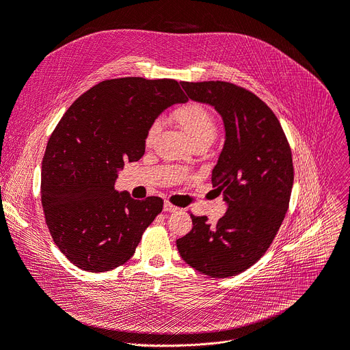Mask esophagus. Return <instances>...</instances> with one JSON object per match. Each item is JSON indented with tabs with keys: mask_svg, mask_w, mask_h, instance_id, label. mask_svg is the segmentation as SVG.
I'll list each match as a JSON object with an SVG mask.
<instances>
[{
	"mask_svg": "<svg viewBox=\"0 0 350 350\" xmlns=\"http://www.w3.org/2000/svg\"><path fill=\"white\" fill-rule=\"evenodd\" d=\"M163 210L167 211V213H176V211H178V207H176V206L170 204V203H164Z\"/></svg>",
	"mask_w": 350,
	"mask_h": 350,
	"instance_id": "1",
	"label": "esophagus"
}]
</instances>
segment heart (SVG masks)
Here are the masks:
<instances>
[{"mask_svg":"<svg viewBox=\"0 0 350 350\" xmlns=\"http://www.w3.org/2000/svg\"><path fill=\"white\" fill-rule=\"evenodd\" d=\"M173 118L177 126L185 131L191 143L199 140H215L216 137V123L215 118L203 105L190 103L174 111ZM159 126L154 124L148 130L147 142H151L157 133Z\"/></svg>","mask_w":350,"mask_h":350,"instance_id":"obj_1","label":"heart"}]
</instances>
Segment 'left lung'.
<instances>
[{
    "instance_id": "left-lung-1",
    "label": "left lung",
    "mask_w": 350,
    "mask_h": 350,
    "mask_svg": "<svg viewBox=\"0 0 350 350\" xmlns=\"http://www.w3.org/2000/svg\"><path fill=\"white\" fill-rule=\"evenodd\" d=\"M180 84L190 100L215 107L223 120L224 144L211 181L227 210L216 224L191 216L193 229L176 241L177 250L203 275L236 276L265 254L284 219L292 151L276 116L250 91L224 81Z\"/></svg>"
}]
</instances>
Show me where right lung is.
Instances as JSON below:
<instances>
[{"instance_id": "1", "label": "right lung", "mask_w": 350, "mask_h": 350, "mask_svg": "<svg viewBox=\"0 0 350 350\" xmlns=\"http://www.w3.org/2000/svg\"><path fill=\"white\" fill-rule=\"evenodd\" d=\"M187 101L176 80L116 79L90 88L59 120L42 159L41 203L54 243L72 265L101 273L134 254L163 200H134L114 181L127 160L143 157L157 117Z\"/></svg>"}]
</instances>
